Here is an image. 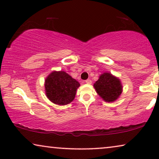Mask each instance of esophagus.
I'll list each match as a JSON object with an SVG mask.
<instances>
[{"label":"esophagus","mask_w":159,"mask_h":159,"mask_svg":"<svg viewBox=\"0 0 159 159\" xmlns=\"http://www.w3.org/2000/svg\"><path fill=\"white\" fill-rule=\"evenodd\" d=\"M85 82L87 84H91V83H92V81H91V80L88 79V80H85Z\"/></svg>","instance_id":"34e87169"}]
</instances>
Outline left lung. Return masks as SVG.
Here are the masks:
<instances>
[{
	"label": "left lung",
	"mask_w": 159,
	"mask_h": 159,
	"mask_svg": "<svg viewBox=\"0 0 159 159\" xmlns=\"http://www.w3.org/2000/svg\"><path fill=\"white\" fill-rule=\"evenodd\" d=\"M94 88L98 94L105 101L114 102L122 91V86L119 79L109 73H104L95 82Z\"/></svg>",
	"instance_id": "1"
}]
</instances>
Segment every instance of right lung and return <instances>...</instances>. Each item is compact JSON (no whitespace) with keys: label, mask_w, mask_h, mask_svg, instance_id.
Returning a JSON list of instances; mask_svg holds the SVG:
<instances>
[{"label":"right lung","mask_w":159,"mask_h":159,"mask_svg":"<svg viewBox=\"0 0 159 159\" xmlns=\"http://www.w3.org/2000/svg\"><path fill=\"white\" fill-rule=\"evenodd\" d=\"M45 88L50 101L58 105H66L75 98L80 83L65 71H53L45 80Z\"/></svg>","instance_id":"1"}]
</instances>
